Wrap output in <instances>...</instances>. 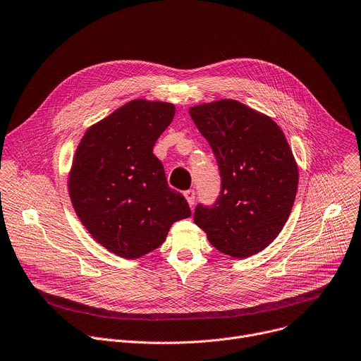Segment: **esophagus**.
<instances>
[{
  "mask_svg": "<svg viewBox=\"0 0 361 361\" xmlns=\"http://www.w3.org/2000/svg\"><path fill=\"white\" fill-rule=\"evenodd\" d=\"M184 197L187 199V203L190 204V207L194 206V202H195V191L194 190H187L184 191Z\"/></svg>",
  "mask_w": 361,
  "mask_h": 361,
  "instance_id": "1",
  "label": "esophagus"
}]
</instances>
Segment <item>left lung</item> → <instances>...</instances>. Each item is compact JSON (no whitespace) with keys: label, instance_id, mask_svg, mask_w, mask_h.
I'll return each mask as SVG.
<instances>
[{"label":"left lung","instance_id":"1","mask_svg":"<svg viewBox=\"0 0 361 361\" xmlns=\"http://www.w3.org/2000/svg\"><path fill=\"white\" fill-rule=\"evenodd\" d=\"M210 144L221 178L212 206L197 204L194 223L221 253L247 257L281 233L298 188V167L272 118L232 99L190 108Z\"/></svg>","mask_w":361,"mask_h":361}]
</instances>
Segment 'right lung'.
<instances>
[{
  "label": "right lung",
  "instance_id": "right-lung-1",
  "mask_svg": "<svg viewBox=\"0 0 361 361\" xmlns=\"http://www.w3.org/2000/svg\"><path fill=\"white\" fill-rule=\"evenodd\" d=\"M174 114L173 104L134 99L90 126L76 149L69 174L75 212L92 238L121 257L152 252L174 221L191 216L152 154Z\"/></svg>",
  "mask_w": 361,
  "mask_h": 361
}]
</instances>
